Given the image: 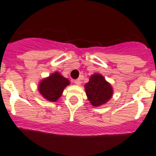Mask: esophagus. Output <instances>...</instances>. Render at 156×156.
Returning <instances> with one entry per match:
<instances>
[{
    "label": "esophagus",
    "instance_id": "obj_1",
    "mask_svg": "<svg viewBox=\"0 0 156 156\" xmlns=\"http://www.w3.org/2000/svg\"><path fill=\"white\" fill-rule=\"evenodd\" d=\"M74 83H75L76 85H81V81H80L79 79L75 80V81H74Z\"/></svg>",
    "mask_w": 156,
    "mask_h": 156
}]
</instances>
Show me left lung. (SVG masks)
<instances>
[{
  "instance_id": "obj_1",
  "label": "left lung",
  "mask_w": 156,
  "mask_h": 156,
  "mask_svg": "<svg viewBox=\"0 0 156 156\" xmlns=\"http://www.w3.org/2000/svg\"><path fill=\"white\" fill-rule=\"evenodd\" d=\"M85 88L88 100L94 106L106 103L113 95L111 85L99 74L91 76L89 81L85 84Z\"/></svg>"
}]
</instances>
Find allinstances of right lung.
Wrapping results in <instances>:
<instances>
[{
	"label": "right lung",
	"instance_id": "add662e5",
	"mask_svg": "<svg viewBox=\"0 0 156 156\" xmlns=\"http://www.w3.org/2000/svg\"><path fill=\"white\" fill-rule=\"evenodd\" d=\"M69 83L68 78L61 76L58 72H55L40 82L39 91L47 100L55 102L61 97L64 88Z\"/></svg>",
	"mask_w": 156,
	"mask_h": 156
}]
</instances>
